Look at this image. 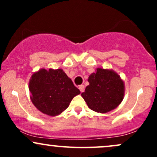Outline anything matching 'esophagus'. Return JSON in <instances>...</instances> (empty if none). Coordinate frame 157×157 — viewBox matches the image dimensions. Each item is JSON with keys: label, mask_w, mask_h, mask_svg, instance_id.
<instances>
[{"label": "esophagus", "mask_w": 157, "mask_h": 157, "mask_svg": "<svg viewBox=\"0 0 157 157\" xmlns=\"http://www.w3.org/2000/svg\"><path fill=\"white\" fill-rule=\"evenodd\" d=\"M79 89H80V91L81 92H83L85 91V86L83 85H80V86H79Z\"/></svg>", "instance_id": "34e87169"}]
</instances>
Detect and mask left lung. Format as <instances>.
<instances>
[{
  "label": "left lung",
  "instance_id": "1",
  "mask_svg": "<svg viewBox=\"0 0 157 157\" xmlns=\"http://www.w3.org/2000/svg\"><path fill=\"white\" fill-rule=\"evenodd\" d=\"M82 97L90 109L106 113L120 105L124 96V82L112 70L97 68L90 75Z\"/></svg>",
  "mask_w": 157,
  "mask_h": 157
}]
</instances>
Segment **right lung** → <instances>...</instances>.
<instances>
[{"instance_id": "obj_1", "label": "right lung", "mask_w": 157, "mask_h": 157, "mask_svg": "<svg viewBox=\"0 0 157 157\" xmlns=\"http://www.w3.org/2000/svg\"><path fill=\"white\" fill-rule=\"evenodd\" d=\"M29 91L32 103L49 116L62 113L74 97L80 94L62 69H40L32 75Z\"/></svg>"}]
</instances>
